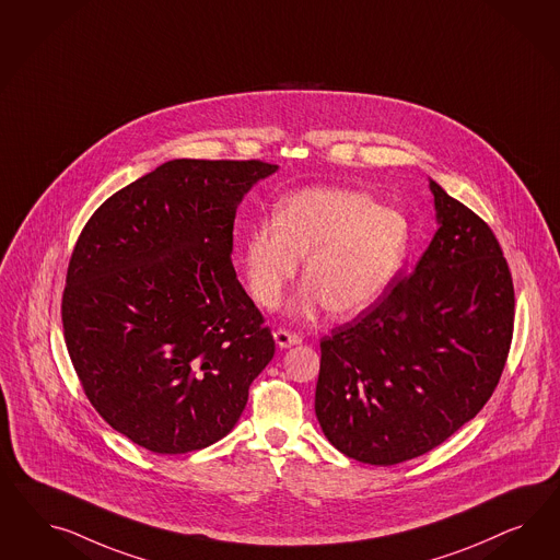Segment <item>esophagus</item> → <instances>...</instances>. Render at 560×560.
<instances>
[{"label":"esophagus","mask_w":560,"mask_h":560,"mask_svg":"<svg viewBox=\"0 0 560 560\" xmlns=\"http://www.w3.org/2000/svg\"><path fill=\"white\" fill-rule=\"evenodd\" d=\"M275 342L281 347V349H288V347H293V345H300L302 342V335H298V332H291L288 328H279V330H275Z\"/></svg>","instance_id":"obj_1"}]
</instances>
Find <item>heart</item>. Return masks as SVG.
Instances as JSON below:
<instances>
[{"instance_id": "heart-1", "label": "heart", "mask_w": 560, "mask_h": 560, "mask_svg": "<svg viewBox=\"0 0 560 560\" xmlns=\"http://www.w3.org/2000/svg\"><path fill=\"white\" fill-rule=\"evenodd\" d=\"M407 218L349 188H305L283 199L275 218L258 221L244 242L248 293L258 307L281 302L300 271L305 283L291 302L295 316L326 305L351 318L372 307L407 260Z\"/></svg>"}]
</instances>
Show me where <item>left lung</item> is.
Instances as JSON below:
<instances>
[{
    "label": "left lung",
    "instance_id": "1",
    "mask_svg": "<svg viewBox=\"0 0 560 560\" xmlns=\"http://www.w3.org/2000/svg\"><path fill=\"white\" fill-rule=\"evenodd\" d=\"M440 230L415 271L320 340L316 417L345 456L392 466L475 419L508 361L515 293L487 221L429 180Z\"/></svg>",
    "mask_w": 560,
    "mask_h": 560
}]
</instances>
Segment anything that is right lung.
Here are the masks:
<instances>
[{"label": "right lung", "mask_w": 560, "mask_h": 560, "mask_svg": "<svg viewBox=\"0 0 560 560\" xmlns=\"http://www.w3.org/2000/svg\"><path fill=\"white\" fill-rule=\"evenodd\" d=\"M279 166L172 160L94 211L61 302L92 407L153 454L225 438L272 355L271 328L232 265L237 205Z\"/></svg>", "instance_id": "obj_1"}]
</instances>
